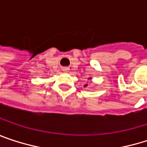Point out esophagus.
Wrapping results in <instances>:
<instances>
[{"label":"esophagus","instance_id":"34e87169","mask_svg":"<svg viewBox=\"0 0 147 147\" xmlns=\"http://www.w3.org/2000/svg\"><path fill=\"white\" fill-rule=\"evenodd\" d=\"M70 71V68L69 67H64L63 68V71H65V72H68Z\"/></svg>","mask_w":147,"mask_h":147}]
</instances>
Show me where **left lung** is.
I'll return each mask as SVG.
<instances>
[{
  "mask_svg": "<svg viewBox=\"0 0 147 147\" xmlns=\"http://www.w3.org/2000/svg\"><path fill=\"white\" fill-rule=\"evenodd\" d=\"M86 86H88V84H86V85H85V86H84V87H86Z\"/></svg>",
  "mask_w": 147,
  "mask_h": 147,
  "instance_id": "left-lung-1",
  "label": "left lung"
}]
</instances>
